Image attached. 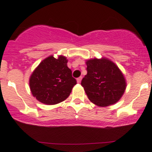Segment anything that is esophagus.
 <instances>
[{"instance_id":"1","label":"esophagus","mask_w":152,"mask_h":152,"mask_svg":"<svg viewBox=\"0 0 152 152\" xmlns=\"http://www.w3.org/2000/svg\"><path fill=\"white\" fill-rule=\"evenodd\" d=\"M82 76H80V77L77 78V79H76V80H77V82H78V83H80L81 81H82Z\"/></svg>"}]
</instances>
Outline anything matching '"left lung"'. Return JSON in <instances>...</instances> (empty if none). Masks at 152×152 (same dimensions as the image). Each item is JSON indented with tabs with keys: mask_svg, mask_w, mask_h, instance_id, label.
<instances>
[{
	"mask_svg": "<svg viewBox=\"0 0 152 152\" xmlns=\"http://www.w3.org/2000/svg\"><path fill=\"white\" fill-rule=\"evenodd\" d=\"M87 73L81 85L95 104L107 107L123 96L126 81L119 68L107 59H90L86 62Z\"/></svg>",
	"mask_w": 152,
	"mask_h": 152,
	"instance_id": "obj_1",
	"label": "left lung"
}]
</instances>
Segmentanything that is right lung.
Listing matches in <instances>:
<instances>
[{"label": "right lung", "mask_w": 152, "mask_h": 152, "mask_svg": "<svg viewBox=\"0 0 152 152\" xmlns=\"http://www.w3.org/2000/svg\"><path fill=\"white\" fill-rule=\"evenodd\" d=\"M65 56H48L38 65L29 80L32 95L45 104H56L70 96L76 80Z\"/></svg>", "instance_id": "add662e5"}]
</instances>
